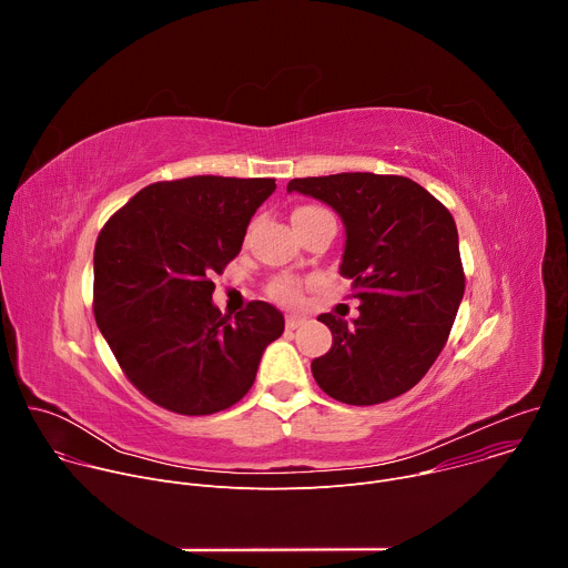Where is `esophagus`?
<instances>
[{"mask_svg": "<svg viewBox=\"0 0 568 568\" xmlns=\"http://www.w3.org/2000/svg\"><path fill=\"white\" fill-rule=\"evenodd\" d=\"M307 318L305 316H298V314H287V318H285V326L290 328V331H294V328H298V326H303Z\"/></svg>", "mask_w": 568, "mask_h": 568, "instance_id": "1", "label": "esophagus"}]
</instances>
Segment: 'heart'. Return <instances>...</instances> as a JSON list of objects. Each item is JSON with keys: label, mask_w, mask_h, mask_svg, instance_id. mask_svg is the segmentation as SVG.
Returning a JSON list of instances; mask_svg holds the SVG:
<instances>
[{"label": "heart", "mask_w": 568, "mask_h": 568, "mask_svg": "<svg viewBox=\"0 0 568 568\" xmlns=\"http://www.w3.org/2000/svg\"><path fill=\"white\" fill-rule=\"evenodd\" d=\"M328 211H323L318 206H301L292 213V222H298V220H307V217H314V215H323ZM270 294L272 298L281 301V303H287V305H294L298 303L301 298V283L292 276H281V278H274L272 285H270Z\"/></svg>", "instance_id": "1"}]
</instances>
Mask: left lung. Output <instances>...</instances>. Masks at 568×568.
Instances as JSON below:
<instances>
[{
  "label": "left lung",
  "instance_id": "8db88e82",
  "mask_svg": "<svg viewBox=\"0 0 568 568\" xmlns=\"http://www.w3.org/2000/svg\"><path fill=\"white\" fill-rule=\"evenodd\" d=\"M333 206L346 226L339 274L362 301L353 323L318 314L333 348L312 362L331 397L368 407L414 388L432 368L465 292L452 213L399 175L339 173L287 184Z\"/></svg>",
  "mask_w": 568,
  "mask_h": 568
}]
</instances>
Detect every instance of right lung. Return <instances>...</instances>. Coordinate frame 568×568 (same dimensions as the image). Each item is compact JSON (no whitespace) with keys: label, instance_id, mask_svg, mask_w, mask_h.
<instances>
[{"label":"right lung","instance_id":"1","mask_svg":"<svg viewBox=\"0 0 568 568\" xmlns=\"http://www.w3.org/2000/svg\"><path fill=\"white\" fill-rule=\"evenodd\" d=\"M270 178L197 175L141 189L101 229L94 316L125 377L182 416L224 412L245 397L283 314L252 301L222 314L213 276L240 254Z\"/></svg>","mask_w":568,"mask_h":568}]
</instances>
